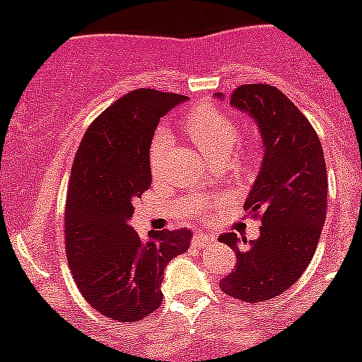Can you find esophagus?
Returning <instances> with one entry per match:
<instances>
[{
  "mask_svg": "<svg viewBox=\"0 0 362 362\" xmlns=\"http://www.w3.org/2000/svg\"><path fill=\"white\" fill-rule=\"evenodd\" d=\"M192 242H194V245H197V247H204V245L213 242V236L204 235V233H201V231H199V233L194 235Z\"/></svg>",
  "mask_w": 362,
  "mask_h": 362,
  "instance_id": "obj_1",
  "label": "esophagus"
}]
</instances>
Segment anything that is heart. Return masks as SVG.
I'll return each instance as SVG.
<instances>
[{
	"label": "heart",
	"mask_w": 362,
	"mask_h": 362,
	"mask_svg": "<svg viewBox=\"0 0 362 362\" xmlns=\"http://www.w3.org/2000/svg\"><path fill=\"white\" fill-rule=\"evenodd\" d=\"M185 132L211 161L223 160V158L226 160L242 134L236 120L214 107H195L185 119ZM170 143H172V138L165 129L158 131L151 141L148 160L149 168L155 177L161 173ZM250 161V151H243L236 158V163L242 167H247Z\"/></svg>",
	"instance_id": "heart-1"
}]
</instances>
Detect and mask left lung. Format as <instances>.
<instances>
[{"mask_svg": "<svg viewBox=\"0 0 362 362\" xmlns=\"http://www.w3.org/2000/svg\"><path fill=\"white\" fill-rule=\"evenodd\" d=\"M230 103L260 129L264 158L245 211L262 226L248 245L236 233L219 236L236 255L219 286L240 301H269L300 279L317 250L327 214L325 158L310 120L276 86L242 85Z\"/></svg>", "mask_w": 362, "mask_h": 362, "instance_id": "8db88e82", "label": "left lung"}]
</instances>
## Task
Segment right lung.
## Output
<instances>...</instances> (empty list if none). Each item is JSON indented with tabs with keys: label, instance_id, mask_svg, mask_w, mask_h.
<instances>
[{
	"label": "right lung",
	"instance_id": "add662e5",
	"mask_svg": "<svg viewBox=\"0 0 362 362\" xmlns=\"http://www.w3.org/2000/svg\"><path fill=\"white\" fill-rule=\"evenodd\" d=\"M187 97L139 88L103 110L74 156L64 213L66 257L93 310L138 322L161 305L163 271L189 250L192 231H149L146 243L129 224L136 199L151 187L149 146L163 115Z\"/></svg>",
	"mask_w": 362,
	"mask_h": 362
}]
</instances>
